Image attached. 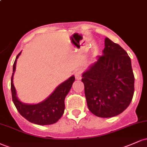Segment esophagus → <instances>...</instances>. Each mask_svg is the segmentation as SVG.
<instances>
[{
  "instance_id": "esophagus-1",
  "label": "esophagus",
  "mask_w": 147,
  "mask_h": 147,
  "mask_svg": "<svg viewBox=\"0 0 147 147\" xmlns=\"http://www.w3.org/2000/svg\"><path fill=\"white\" fill-rule=\"evenodd\" d=\"M75 76L76 79L79 80V79H82V72L80 70H76L75 72Z\"/></svg>"
}]
</instances>
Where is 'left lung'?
Returning <instances> with one entry per match:
<instances>
[{"instance_id": "8db88e82", "label": "left lung", "mask_w": 147, "mask_h": 147, "mask_svg": "<svg viewBox=\"0 0 147 147\" xmlns=\"http://www.w3.org/2000/svg\"><path fill=\"white\" fill-rule=\"evenodd\" d=\"M102 56L82 75L89 111L99 117L122 113L134 93V75L127 52L105 38Z\"/></svg>"}]
</instances>
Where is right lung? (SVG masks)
I'll use <instances>...</instances> for the list:
<instances>
[{
  "label": "right lung",
  "instance_id": "add662e5",
  "mask_svg": "<svg viewBox=\"0 0 147 147\" xmlns=\"http://www.w3.org/2000/svg\"><path fill=\"white\" fill-rule=\"evenodd\" d=\"M16 56L13 65V73L11 79V91L12 101L19 113L29 122L38 125H50L56 123L61 117L65 109V98L75 82V76H72L56 88L54 92L43 102L36 104H28L21 102L16 96V91L13 84L17 59Z\"/></svg>",
  "mask_w": 147,
  "mask_h": 147
}]
</instances>
